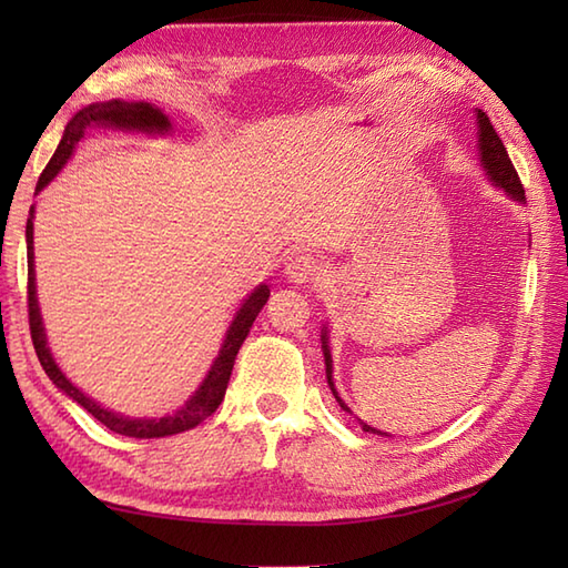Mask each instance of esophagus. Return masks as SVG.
<instances>
[{
    "mask_svg": "<svg viewBox=\"0 0 568 568\" xmlns=\"http://www.w3.org/2000/svg\"><path fill=\"white\" fill-rule=\"evenodd\" d=\"M285 275L291 277L293 283H310L315 281V277H322L324 268L317 258L310 256V253H297V256H293L291 263H287Z\"/></svg>",
    "mask_w": 568,
    "mask_h": 568,
    "instance_id": "esophagus-1",
    "label": "esophagus"
}]
</instances>
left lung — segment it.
Here are the masks:
<instances>
[{
  "instance_id": "1",
  "label": "left lung",
  "mask_w": 568,
  "mask_h": 568,
  "mask_svg": "<svg viewBox=\"0 0 568 568\" xmlns=\"http://www.w3.org/2000/svg\"><path fill=\"white\" fill-rule=\"evenodd\" d=\"M478 151H480V161H484V168L490 173L493 183L500 185L505 192H508L510 197L525 202V187L520 183V178H517V171H515V165L510 161V155H508V151H505L503 141L498 136V131L493 129L488 114L480 112V110H478ZM322 352H324V364H327V383H329V388H332V393L336 397V403H339L342 409H346V413H352V409L344 405L339 393L334 390V383H332V356H329V348H327V332L322 334ZM361 425H364V422H361ZM364 432L385 434V432H378V429H373L368 425H364Z\"/></svg>"
}]
</instances>
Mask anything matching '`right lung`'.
Masks as SVG:
<instances>
[{"instance_id": "1", "label": "right lung", "mask_w": 568, "mask_h": 568, "mask_svg": "<svg viewBox=\"0 0 568 568\" xmlns=\"http://www.w3.org/2000/svg\"><path fill=\"white\" fill-rule=\"evenodd\" d=\"M94 124H112L119 129H143V131H168L171 129V122H168V116L155 110V106L146 104V102H102V104H90L84 106L82 112H78L72 116V122L65 126V134L60 139L58 149L53 153V159L48 161V165L43 168V173L39 178V183H36V192L43 190L51 180L55 178V173L60 168L65 165V161L72 155V149H75V143L84 136V129L94 126ZM33 214V212H31ZM33 216H29L27 222V256H29V283H27V305H29V329H31V342L36 348V356H39L43 371L48 373V378H51L60 390L65 395H70L72 400L78 405H82L88 413L100 419L106 429H112L116 434H124V437H136V439H159V437H171V434H180L185 429L197 427L202 419H207L220 403L224 400V393H226V385L229 378H232V368H234V358L239 354L241 344L251 332V324L253 320L258 317V312L263 310V305L268 303V285H261L256 293H251V297L246 300L244 305H241L236 320L232 322V327L226 332V339L220 356L212 364L207 378L197 388V393L190 397V400L178 409L175 415H168L161 419H129L112 413V409H104L100 407L94 400H90L88 395L80 393L75 385H72L60 368L55 366V361L48 352L45 346V334H43V324H41V312H39V303H36V277H33Z\"/></svg>"}]
</instances>
